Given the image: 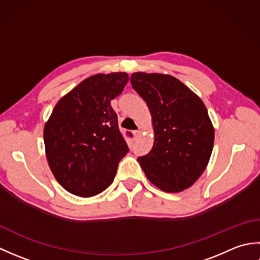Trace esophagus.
<instances>
[{
  "mask_svg": "<svg viewBox=\"0 0 260 260\" xmlns=\"http://www.w3.org/2000/svg\"><path fill=\"white\" fill-rule=\"evenodd\" d=\"M133 134H134V139H137V137H139V136H140V134H141V131H139V129H137V131H134V132H133Z\"/></svg>",
  "mask_w": 260,
  "mask_h": 260,
  "instance_id": "34e87169",
  "label": "esophagus"
}]
</instances>
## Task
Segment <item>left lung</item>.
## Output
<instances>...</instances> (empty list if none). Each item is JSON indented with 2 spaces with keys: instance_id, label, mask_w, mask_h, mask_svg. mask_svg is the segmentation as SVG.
I'll return each instance as SVG.
<instances>
[{
  "instance_id": "obj_1",
  "label": "left lung",
  "mask_w": 260,
  "mask_h": 260,
  "mask_svg": "<svg viewBox=\"0 0 260 260\" xmlns=\"http://www.w3.org/2000/svg\"><path fill=\"white\" fill-rule=\"evenodd\" d=\"M131 84L152 115L154 145L137 158L147 179L181 192L200 178L211 156L214 129L200 97L175 77L135 73Z\"/></svg>"
}]
</instances>
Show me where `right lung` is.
Returning a JSON list of instances; mask_svg holds the SVG:
<instances>
[{"mask_svg": "<svg viewBox=\"0 0 260 260\" xmlns=\"http://www.w3.org/2000/svg\"><path fill=\"white\" fill-rule=\"evenodd\" d=\"M127 81L126 73L89 77L60 99L45 125L49 167L75 196L92 197L107 189L129 151L110 106Z\"/></svg>", "mask_w": 260, "mask_h": 260, "instance_id": "add662e5", "label": "right lung"}]
</instances>
